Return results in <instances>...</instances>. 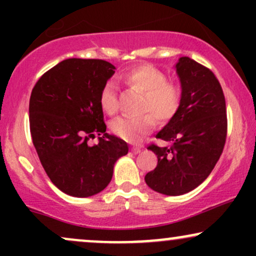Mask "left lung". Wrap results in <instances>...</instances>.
<instances>
[{"instance_id": "left-lung-1", "label": "left lung", "mask_w": 256, "mask_h": 256, "mask_svg": "<svg viewBox=\"0 0 256 256\" xmlns=\"http://www.w3.org/2000/svg\"><path fill=\"white\" fill-rule=\"evenodd\" d=\"M116 67L98 58H67L38 79L30 98L32 142L44 171L61 192L96 195L110 184L128 146L106 132L102 92Z\"/></svg>"}]
</instances>
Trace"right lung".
<instances>
[{
	"mask_svg": "<svg viewBox=\"0 0 256 256\" xmlns=\"http://www.w3.org/2000/svg\"><path fill=\"white\" fill-rule=\"evenodd\" d=\"M176 72L180 101L156 134L165 142L148 146L158 165L144 177L150 189L168 196L183 195L204 183L218 162L228 132L224 92L213 72L186 56L179 58Z\"/></svg>",
	"mask_w": 256,
	"mask_h": 256,
	"instance_id": "obj_1",
	"label": "right lung"
}]
</instances>
